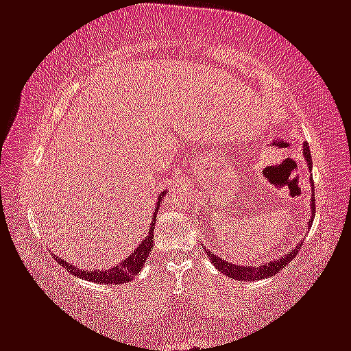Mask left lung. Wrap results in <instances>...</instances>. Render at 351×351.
Wrapping results in <instances>:
<instances>
[{
	"instance_id": "obj_1",
	"label": "left lung",
	"mask_w": 351,
	"mask_h": 351,
	"mask_svg": "<svg viewBox=\"0 0 351 351\" xmlns=\"http://www.w3.org/2000/svg\"><path fill=\"white\" fill-rule=\"evenodd\" d=\"M304 156L307 164H309V169H312V158H311V149L309 145L304 143ZM312 213H315V197L312 195ZM313 219V214H312ZM312 222V221H311ZM302 245V243L300 245H296L295 249L290 250L289 254L284 255V257L279 258L277 261H269L263 266H238L233 263H228V261H223L222 258H219L214 255L213 252H206L209 255V260L213 261V265L228 277L237 280H244V282H252V280H260V279H266V277H273L274 274L279 273L282 268H285V265H289L290 261L296 257L298 250Z\"/></svg>"
}]
</instances>
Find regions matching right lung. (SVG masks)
<instances>
[{"mask_svg":"<svg viewBox=\"0 0 351 351\" xmlns=\"http://www.w3.org/2000/svg\"><path fill=\"white\" fill-rule=\"evenodd\" d=\"M162 197H164V192L159 195L158 200V208L160 205ZM156 208V211H158ZM154 223H156V214L153 216V221H151V228L146 238L143 239L142 243L138 244L137 250H134V254L130 257L125 258L121 263L113 266L112 269L108 271H80L74 265H69L67 261H64V258H60L58 255H55V260L58 261V265L64 266V268L69 269V273H72L80 279L85 280H91V282H97V284H106V285H119V284H125V282L132 280L135 276L140 273V269L143 268V263L146 261V257L149 255V250L153 249V241H154Z\"/></svg>","mask_w":351,"mask_h":351,"instance_id":"add662e5","label":"right lung"}]
</instances>
